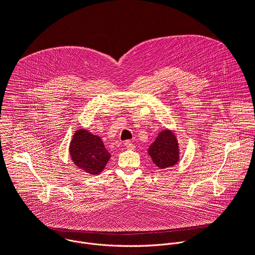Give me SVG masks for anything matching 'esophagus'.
I'll use <instances>...</instances> for the list:
<instances>
[{"label":"esophagus","mask_w":255,"mask_h":255,"mask_svg":"<svg viewBox=\"0 0 255 255\" xmlns=\"http://www.w3.org/2000/svg\"><path fill=\"white\" fill-rule=\"evenodd\" d=\"M124 144H125V146H126V148H127L128 150H133V149L135 148V145H134L130 140H127Z\"/></svg>","instance_id":"1"}]
</instances>
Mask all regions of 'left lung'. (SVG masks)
<instances>
[{
	"instance_id": "8db88e82",
	"label": "left lung",
	"mask_w": 255,
	"mask_h": 255,
	"mask_svg": "<svg viewBox=\"0 0 255 255\" xmlns=\"http://www.w3.org/2000/svg\"><path fill=\"white\" fill-rule=\"evenodd\" d=\"M149 155L153 162L161 169L174 166L179 160V148L175 135L165 130L159 134L150 146Z\"/></svg>"
}]
</instances>
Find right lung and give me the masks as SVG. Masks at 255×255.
I'll return each mask as SVG.
<instances>
[{"label": "right lung", "instance_id": "add662e5", "mask_svg": "<svg viewBox=\"0 0 255 255\" xmlns=\"http://www.w3.org/2000/svg\"><path fill=\"white\" fill-rule=\"evenodd\" d=\"M69 151L73 163L91 175H98L110 158L102 140L81 129L73 135Z\"/></svg>", "mask_w": 255, "mask_h": 255}]
</instances>
